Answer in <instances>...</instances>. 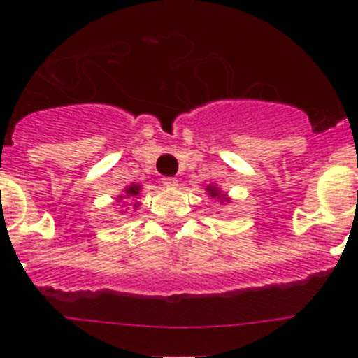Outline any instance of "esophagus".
Here are the masks:
<instances>
[{
	"mask_svg": "<svg viewBox=\"0 0 358 358\" xmlns=\"http://www.w3.org/2000/svg\"><path fill=\"white\" fill-rule=\"evenodd\" d=\"M163 186L164 188H169V189H173V188H177V179L176 177H163Z\"/></svg>",
	"mask_w": 358,
	"mask_h": 358,
	"instance_id": "34e87169",
	"label": "esophagus"
}]
</instances>
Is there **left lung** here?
<instances>
[{
    "instance_id": "obj_1",
    "label": "left lung",
    "mask_w": 358,
    "mask_h": 358,
    "mask_svg": "<svg viewBox=\"0 0 358 358\" xmlns=\"http://www.w3.org/2000/svg\"><path fill=\"white\" fill-rule=\"evenodd\" d=\"M206 192H208V195H210V197H215V199H218V201L220 202H226V201H229V199L226 197V194H222V192H220V189L218 188H215V186H208L206 188Z\"/></svg>"
}]
</instances>
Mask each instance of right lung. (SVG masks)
Masks as SVG:
<instances>
[{
  "mask_svg": "<svg viewBox=\"0 0 358 358\" xmlns=\"http://www.w3.org/2000/svg\"><path fill=\"white\" fill-rule=\"evenodd\" d=\"M141 188L140 185H131L125 188V195H120L118 202L123 201V199H129V201H134V199H138V195H140ZM134 208H138V202H134Z\"/></svg>",
  "mask_w": 358,
  "mask_h": 358,
  "instance_id": "add662e5",
  "label": "right lung"
}]
</instances>
